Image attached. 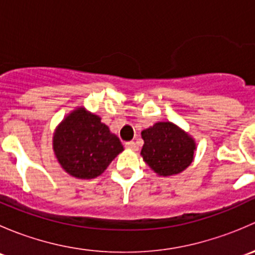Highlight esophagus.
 <instances>
[{
  "label": "esophagus",
  "mask_w": 255,
  "mask_h": 255,
  "mask_svg": "<svg viewBox=\"0 0 255 255\" xmlns=\"http://www.w3.org/2000/svg\"><path fill=\"white\" fill-rule=\"evenodd\" d=\"M126 148L133 149V150H135V149H137L138 146H137V144H135V142H133V140H130V142L126 143Z\"/></svg>",
  "instance_id": "34e87169"
}]
</instances>
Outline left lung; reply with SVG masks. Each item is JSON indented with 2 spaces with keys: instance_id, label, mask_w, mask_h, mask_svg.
<instances>
[{
  "instance_id": "left-lung-1",
  "label": "left lung",
  "mask_w": 255,
  "mask_h": 255,
  "mask_svg": "<svg viewBox=\"0 0 255 255\" xmlns=\"http://www.w3.org/2000/svg\"><path fill=\"white\" fill-rule=\"evenodd\" d=\"M144 161L161 176L181 173L192 163L195 142L170 122H158L143 130Z\"/></svg>"
}]
</instances>
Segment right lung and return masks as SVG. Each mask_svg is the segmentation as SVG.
Here are the masks:
<instances>
[{
    "mask_svg": "<svg viewBox=\"0 0 255 255\" xmlns=\"http://www.w3.org/2000/svg\"><path fill=\"white\" fill-rule=\"evenodd\" d=\"M53 146L64 170L78 179L101 175L123 150L120 138L101 123V118L84 109L75 110L60 123Z\"/></svg>",
    "mask_w": 255,
    "mask_h": 255,
    "instance_id": "add662e5",
    "label": "right lung"
}]
</instances>
